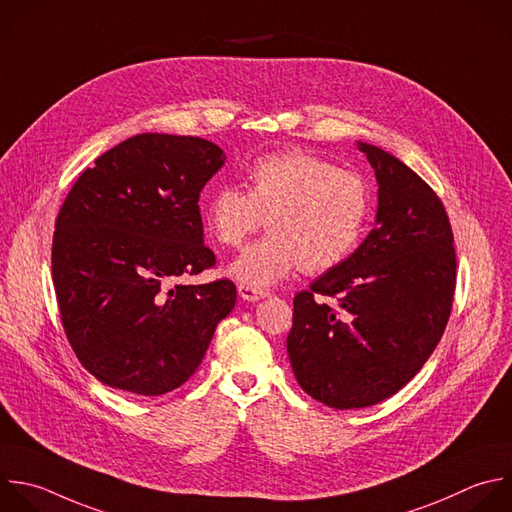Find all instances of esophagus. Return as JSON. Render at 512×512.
Here are the masks:
<instances>
[{
  "label": "esophagus",
  "instance_id": "esophagus-1",
  "mask_svg": "<svg viewBox=\"0 0 512 512\" xmlns=\"http://www.w3.org/2000/svg\"><path fill=\"white\" fill-rule=\"evenodd\" d=\"M239 295H241V299H245V301H259V299H263V297H269V291L241 283V285H239Z\"/></svg>",
  "mask_w": 512,
  "mask_h": 512
}]
</instances>
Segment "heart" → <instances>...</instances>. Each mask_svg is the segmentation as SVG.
Listing matches in <instances>:
<instances>
[{
    "label": "heart",
    "instance_id": "heart-1",
    "mask_svg": "<svg viewBox=\"0 0 512 512\" xmlns=\"http://www.w3.org/2000/svg\"><path fill=\"white\" fill-rule=\"evenodd\" d=\"M245 181L247 191L217 189L205 209V223L223 247H241L265 223L271 229L231 267L245 285H273L301 265L311 273L333 269L352 255L368 227L372 197L366 181L317 154L259 156Z\"/></svg>",
    "mask_w": 512,
    "mask_h": 512
}]
</instances>
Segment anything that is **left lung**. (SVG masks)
Segmentation results:
<instances>
[{"mask_svg":"<svg viewBox=\"0 0 512 512\" xmlns=\"http://www.w3.org/2000/svg\"><path fill=\"white\" fill-rule=\"evenodd\" d=\"M358 148L380 187L376 227L295 295L287 335L299 386L335 410L380 404L422 370L456 287L454 235L438 195L390 152Z\"/></svg>","mask_w":512,"mask_h":512,"instance_id":"1","label":"left lung"}]
</instances>
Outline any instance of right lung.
Masks as SVG:
<instances>
[{"mask_svg":"<svg viewBox=\"0 0 512 512\" xmlns=\"http://www.w3.org/2000/svg\"><path fill=\"white\" fill-rule=\"evenodd\" d=\"M199 136L136 134L86 168L52 241L68 342L102 384L136 396L183 386L237 301L231 279L170 285L211 269L199 197L225 164Z\"/></svg>","mask_w":512,"mask_h":512,"instance_id":"1","label":"right lung"}]
</instances>
